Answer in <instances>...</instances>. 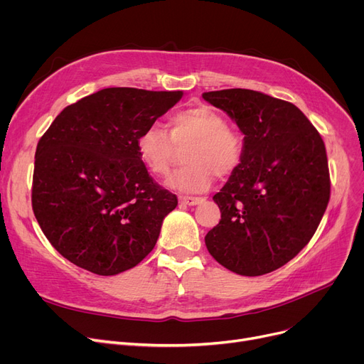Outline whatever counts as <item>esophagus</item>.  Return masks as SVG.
Wrapping results in <instances>:
<instances>
[{
    "label": "esophagus",
    "mask_w": 364,
    "mask_h": 364,
    "mask_svg": "<svg viewBox=\"0 0 364 364\" xmlns=\"http://www.w3.org/2000/svg\"><path fill=\"white\" fill-rule=\"evenodd\" d=\"M180 202L184 203V205H188V206H193V205H198L202 202V198H195V196H181L180 198Z\"/></svg>",
    "instance_id": "esophagus-1"
}]
</instances>
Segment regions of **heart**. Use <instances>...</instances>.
I'll use <instances>...</instances> for the list:
<instances>
[{
    "label": "heart",
    "mask_w": 364,
    "mask_h": 364,
    "mask_svg": "<svg viewBox=\"0 0 364 364\" xmlns=\"http://www.w3.org/2000/svg\"><path fill=\"white\" fill-rule=\"evenodd\" d=\"M184 168L166 178V186L181 193H202L211 187L214 176L230 177L240 166L245 141L227 127L223 114L200 105L184 109L169 119V134L158 124L146 127L136 140L141 164L153 176L169 172L174 144L184 146Z\"/></svg>",
    "instance_id": "obj_1"
}]
</instances>
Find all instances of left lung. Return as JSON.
Returning <instances> with one entry per match:
<instances>
[{"instance_id": "left-lung-1", "label": "left lung", "mask_w": 364, "mask_h": 364, "mask_svg": "<svg viewBox=\"0 0 364 364\" xmlns=\"http://www.w3.org/2000/svg\"><path fill=\"white\" fill-rule=\"evenodd\" d=\"M243 132L240 166L214 196L220 223L205 245L221 265L261 276L289 262L316 233L331 198L318 131L292 103L254 90L203 92Z\"/></svg>"}]
</instances>
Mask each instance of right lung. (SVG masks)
Returning <instances> with one entry per match:
<instances>
[{
    "label": "right lung",
    "instance_id": "add662e5",
    "mask_svg": "<svg viewBox=\"0 0 364 364\" xmlns=\"http://www.w3.org/2000/svg\"><path fill=\"white\" fill-rule=\"evenodd\" d=\"M183 91L105 88L65 107L38 141L32 209L54 250L94 274L136 267L177 196L141 164L139 134Z\"/></svg>",
    "mask_w": 364,
    "mask_h": 364
}]
</instances>
